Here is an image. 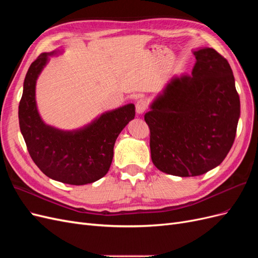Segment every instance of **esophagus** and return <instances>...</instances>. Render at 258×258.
<instances>
[{"label": "esophagus", "mask_w": 258, "mask_h": 258, "mask_svg": "<svg viewBox=\"0 0 258 258\" xmlns=\"http://www.w3.org/2000/svg\"><path fill=\"white\" fill-rule=\"evenodd\" d=\"M147 107H148L147 101L144 99H140L136 104V111L138 114H143L147 110Z\"/></svg>", "instance_id": "obj_1"}]
</instances>
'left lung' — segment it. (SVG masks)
<instances>
[{"label": "left lung", "instance_id": "obj_1", "mask_svg": "<svg viewBox=\"0 0 258 258\" xmlns=\"http://www.w3.org/2000/svg\"><path fill=\"white\" fill-rule=\"evenodd\" d=\"M194 54L191 75L172 77L144 115L155 167L182 177L221 165L235 141L240 117L228 61L209 47Z\"/></svg>", "mask_w": 258, "mask_h": 258}]
</instances>
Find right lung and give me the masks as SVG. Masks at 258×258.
<instances>
[{"mask_svg":"<svg viewBox=\"0 0 258 258\" xmlns=\"http://www.w3.org/2000/svg\"><path fill=\"white\" fill-rule=\"evenodd\" d=\"M57 52L41 53L28 70L18 111L20 131L31 158L45 175L71 185L93 183L110 169L116 139L135 118V104L107 111L80 129L46 124L36 107L35 86L48 57Z\"/></svg>","mask_w":258,"mask_h":258,"instance_id":"add662e5","label":"right lung"}]
</instances>
